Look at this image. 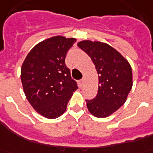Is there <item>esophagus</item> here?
<instances>
[{
	"instance_id": "1",
	"label": "esophagus",
	"mask_w": 153,
	"mask_h": 153,
	"mask_svg": "<svg viewBox=\"0 0 153 153\" xmlns=\"http://www.w3.org/2000/svg\"><path fill=\"white\" fill-rule=\"evenodd\" d=\"M83 82H84V80L83 79H81L79 81V83H80V85H82V83H83Z\"/></svg>"
}]
</instances>
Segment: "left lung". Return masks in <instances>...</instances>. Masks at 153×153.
Wrapping results in <instances>:
<instances>
[{
  "label": "left lung",
  "mask_w": 153,
  "mask_h": 153,
  "mask_svg": "<svg viewBox=\"0 0 153 153\" xmlns=\"http://www.w3.org/2000/svg\"><path fill=\"white\" fill-rule=\"evenodd\" d=\"M78 46L91 57L99 77L97 97L86 100L88 111L97 117H108L126 102L131 90V65L118 51L106 43L82 40Z\"/></svg>",
  "instance_id": "left-lung-1"
}]
</instances>
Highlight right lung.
<instances>
[{
	"label": "right lung",
	"instance_id": "1",
	"mask_svg": "<svg viewBox=\"0 0 153 153\" xmlns=\"http://www.w3.org/2000/svg\"><path fill=\"white\" fill-rule=\"evenodd\" d=\"M75 41L62 36L50 37L38 43L22 63L21 81L25 96L34 109L48 119L65 113L78 89L65 63L68 50Z\"/></svg>",
	"mask_w": 153,
	"mask_h": 153
}]
</instances>
